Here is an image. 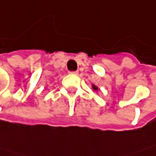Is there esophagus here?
Instances as JSON below:
<instances>
[{"instance_id": "obj_1", "label": "esophagus", "mask_w": 156, "mask_h": 156, "mask_svg": "<svg viewBox=\"0 0 156 156\" xmlns=\"http://www.w3.org/2000/svg\"><path fill=\"white\" fill-rule=\"evenodd\" d=\"M69 74H71V75H77V74H79V72H77V71H71V72H69Z\"/></svg>"}]
</instances>
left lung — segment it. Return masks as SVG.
Wrapping results in <instances>:
<instances>
[{
	"label": "left lung",
	"instance_id": "obj_1",
	"mask_svg": "<svg viewBox=\"0 0 156 156\" xmlns=\"http://www.w3.org/2000/svg\"><path fill=\"white\" fill-rule=\"evenodd\" d=\"M92 89H93L94 90H98V87L95 86V85H92Z\"/></svg>",
	"mask_w": 156,
	"mask_h": 156
}]
</instances>
